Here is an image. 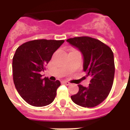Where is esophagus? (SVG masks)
<instances>
[{
	"mask_svg": "<svg viewBox=\"0 0 130 130\" xmlns=\"http://www.w3.org/2000/svg\"><path fill=\"white\" fill-rule=\"evenodd\" d=\"M63 84H65V85H70V83L69 82H68V81H63V82H62Z\"/></svg>",
	"mask_w": 130,
	"mask_h": 130,
	"instance_id": "34e87169",
	"label": "esophagus"
}]
</instances>
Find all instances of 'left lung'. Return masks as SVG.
<instances>
[{
    "label": "left lung",
    "mask_w": 130,
    "mask_h": 130,
    "mask_svg": "<svg viewBox=\"0 0 130 130\" xmlns=\"http://www.w3.org/2000/svg\"><path fill=\"white\" fill-rule=\"evenodd\" d=\"M67 42L82 53L84 71L90 78L89 86L78 85L79 92L71 96V99L83 107L98 106L107 98L113 86L115 73L113 51L101 41L90 37L70 38Z\"/></svg>",
    "instance_id": "obj_1"
}]
</instances>
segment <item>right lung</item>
<instances>
[{"label": "right lung", "mask_w": 130, "mask_h": 130, "mask_svg": "<svg viewBox=\"0 0 130 130\" xmlns=\"http://www.w3.org/2000/svg\"><path fill=\"white\" fill-rule=\"evenodd\" d=\"M64 40H35L21 44L12 59L13 80L19 94L27 103L44 106L54 100L60 82L42 79L40 72Z\"/></svg>", "instance_id": "obj_1"}]
</instances>
